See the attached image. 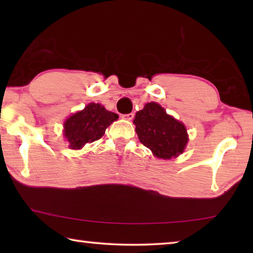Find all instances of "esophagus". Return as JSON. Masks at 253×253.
Wrapping results in <instances>:
<instances>
[{
	"instance_id": "esophagus-1",
	"label": "esophagus",
	"mask_w": 253,
	"mask_h": 253,
	"mask_svg": "<svg viewBox=\"0 0 253 253\" xmlns=\"http://www.w3.org/2000/svg\"><path fill=\"white\" fill-rule=\"evenodd\" d=\"M135 117L134 113H130V114H126V115H123V118L126 119V121H131L132 118Z\"/></svg>"
}]
</instances>
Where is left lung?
<instances>
[{
  "mask_svg": "<svg viewBox=\"0 0 253 253\" xmlns=\"http://www.w3.org/2000/svg\"><path fill=\"white\" fill-rule=\"evenodd\" d=\"M134 124L140 143L156 157L170 160L185 148L188 140L185 126L156 102H148L144 109L137 111Z\"/></svg>",
  "mask_w": 253,
  "mask_h": 253,
  "instance_id": "obj_1",
  "label": "left lung"
}]
</instances>
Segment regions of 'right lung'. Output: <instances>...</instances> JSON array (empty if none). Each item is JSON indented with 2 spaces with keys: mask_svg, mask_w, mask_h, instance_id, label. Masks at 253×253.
Instances as JSON below:
<instances>
[{
  "mask_svg": "<svg viewBox=\"0 0 253 253\" xmlns=\"http://www.w3.org/2000/svg\"><path fill=\"white\" fill-rule=\"evenodd\" d=\"M118 115L99 104H89L84 110L72 115L65 123V136L71 149H81L104 136L106 128L117 121Z\"/></svg>",
  "mask_w": 253,
  "mask_h": 253,
  "instance_id": "obj_1",
  "label": "right lung"
}]
</instances>
